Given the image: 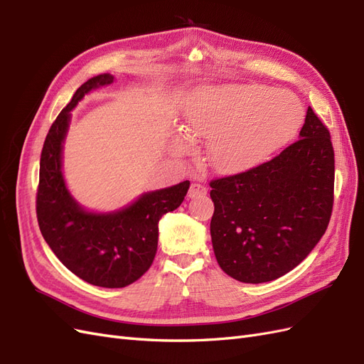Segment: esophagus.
<instances>
[{
	"label": "esophagus",
	"instance_id": "obj_1",
	"mask_svg": "<svg viewBox=\"0 0 364 364\" xmlns=\"http://www.w3.org/2000/svg\"><path fill=\"white\" fill-rule=\"evenodd\" d=\"M208 193V188L205 185H200V183H191L190 190H188V197L190 199H194V197H202V196H206Z\"/></svg>",
	"mask_w": 364,
	"mask_h": 364
}]
</instances>
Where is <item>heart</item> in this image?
Masks as SVG:
<instances>
[{
  "label": "heart",
  "instance_id": "obj_1",
  "mask_svg": "<svg viewBox=\"0 0 364 364\" xmlns=\"http://www.w3.org/2000/svg\"><path fill=\"white\" fill-rule=\"evenodd\" d=\"M185 127L209 139L208 159L225 174L257 167L296 135L304 106L289 91L259 85L200 90L185 106Z\"/></svg>",
  "mask_w": 364,
  "mask_h": 364
}]
</instances>
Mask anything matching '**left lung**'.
<instances>
[{"mask_svg": "<svg viewBox=\"0 0 364 364\" xmlns=\"http://www.w3.org/2000/svg\"><path fill=\"white\" fill-rule=\"evenodd\" d=\"M218 266L240 282L278 279L322 238L334 203L329 130L308 107L299 139L258 167L209 182Z\"/></svg>", "mask_w": 364, "mask_h": 364, "instance_id": "left-lung-1", "label": "left lung"}]
</instances>
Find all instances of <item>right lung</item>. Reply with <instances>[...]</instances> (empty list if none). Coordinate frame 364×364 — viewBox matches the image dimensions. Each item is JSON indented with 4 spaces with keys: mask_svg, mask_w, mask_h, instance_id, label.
<instances>
[{
    "mask_svg": "<svg viewBox=\"0 0 364 364\" xmlns=\"http://www.w3.org/2000/svg\"><path fill=\"white\" fill-rule=\"evenodd\" d=\"M114 75L85 82L54 119L41 153L36 215L43 240L75 277L97 287L121 289L138 281L156 255L158 223L183 202L190 181L142 194L132 205L109 214L90 213L70 194L62 174V149L71 111Z\"/></svg>",
    "mask_w": 364,
    "mask_h": 364,
    "instance_id": "1",
    "label": "right lung"
}]
</instances>
